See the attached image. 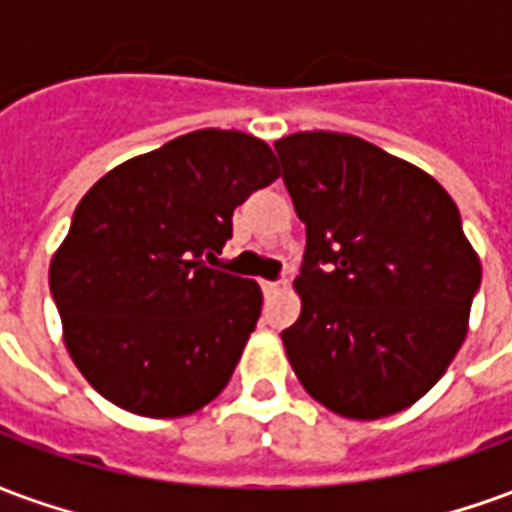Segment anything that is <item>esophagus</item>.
Returning a JSON list of instances; mask_svg holds the SVG:
<instances>
[{"mask_svg": "<svg viewBox=\"0 0 512 512\" xmlns=\"http://www.w3.org/2000/svg\"><path fill=\"white\" fill-rule=\"evenodd\" d=\"M260 288H263V293H266V296H271V293H277V290L285 288V279H277V282H271V279H263V282H260Z\"/></svg>", "mask_w": 512, "mask_h": 512, "instance_id": "1", "label": "esophagus"}]
</instances>
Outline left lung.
Returning <instances> with one entry per match:
<instances>
[{
    "label": "left lung",
    "mask_w": 512,
    "mask_h": 512,
    "mask_svg": "<svg viewBox=\"0 0 512 512\" xmlns=\"http://www.w3.org/2000/svg\"><path fill=\"white\" fill-rule=\"evenodd\" d=\"M307 227L299 321L282 343L301 386L334 414L403 411L458 354L480 257L428 172L365 139L299 131L274 142Z\"/></svg>",
    "instance_id": "obj_1"
}]
</instances>
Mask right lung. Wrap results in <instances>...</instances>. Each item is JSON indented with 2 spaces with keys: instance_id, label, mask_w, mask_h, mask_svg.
<instances>
[{
  "instance_id": "1",
  "label": "right lung",
  "mask_w": 512,
  "mask_h": 512,
  "mask_svg": "<svg viewBox=\"0 0 512 512\" xmlns=\"http://www.w3.org/2000/svg\"><path fill=\"white\" fill-rule=\"evenodd\" d=\"M279 175L263 139L202 128L84 194L49 285L68 354L106 400L183 417L227 386L263 293L211 260L233 238L235 208Z\"/></svg>"
}]
</instances>
